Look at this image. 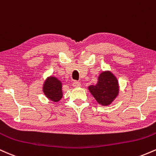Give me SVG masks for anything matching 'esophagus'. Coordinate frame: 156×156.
Here are the masks:
<instances>
[{
    "instance_id": "esophagus-1",
    "label": "esophagus",
    "mask_w": 156,
    "mask_h": 156,
    "mask_svg": "<svg viewBox=\"0 0 156 156\" xmlns=\"http://www.w3.org/2000/svg\"><path fill=\"white\" fill-rule=\"evenodd\" d=\"M73 86L74 87H80V82L75 80V81H73Z\"/></svg>"
}]
</instances>
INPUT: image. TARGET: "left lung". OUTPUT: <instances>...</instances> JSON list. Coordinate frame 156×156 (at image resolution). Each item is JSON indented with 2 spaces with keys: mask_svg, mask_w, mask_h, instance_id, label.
Returning a JSON list of instances; mask_svg holds the SVG:
<instances>
[{
  "mask_svg": "<svg viewBox=\"0 0 156 156\" xmlns=\"http://www.w3.org/2000/svg\"><path fill=\"white\" fill-rule=\"evenodd\" d=\"M88 89L100 105L107 106L119 95V81L112 72L105 70L99 75L98 83L89 86Z\"/></svg>",
  "mask_w": 156,
  "mask_h": 156,
  "instance_id": "8db88e82",
  "label": "left lung"
}]
</instances>
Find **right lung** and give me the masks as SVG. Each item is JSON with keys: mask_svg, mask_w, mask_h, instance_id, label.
<instances>
[{"mask_svg": "<svg viewBox=\"0 0 156 156\" xmlns=\"http://www.w3.org/2000/svg\"><path fill=\"white\" fill-rule=\"evenodd\" d=\"M42 92L48 100L58 103L63 97L62 81L55 76L48 77L42 86Z\"/></svg>", "mask_w": 156, "mask_h": 156, "instance_id": "1", "label": "right lung"}]
</instances>
